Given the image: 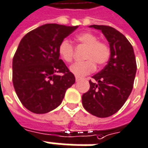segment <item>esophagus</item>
<instances>
[{
	"mask_svg": "<svg viewBox=\"0 0 148 148\" xmlns=\"http://www.w3.org/2000/svg\"><path fill=\"white\" fill-rule=\"evenodd\" d=\"M79 79H80V78H79V77H78V76H75V81L76 82L79 81Z\"/></svg>",
	"mask_w": 148,
	"mask_h": 148,
	"instance_id": "obj_1",
	"label": "esophagus"
}]
</instances>
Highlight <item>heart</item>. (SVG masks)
Here are the masks:
<instances>
[{
	"instance_id": "b5f03b06",
	"label": "heart",
	"mask_w": 148,
	"mask_h": 148,
	"mask_svg": "<svg viewBox=\"0 0 148 148\" xmlns=\"http://www.w3.org/2000/svg\"><path fill=\"white\" fill-rule=\"evenodd\" d=\"M75 41L79 46L87 48L85 52L84 62L73 64L70 72L75 76L82 77L90 74L95 69V64L102 67L107 63L110 58V47L105 42L99 41V38L90 32H84L77 34ZM74 46L68 39H64L58 47V53L64 61L70 63L74 58Z\"/></svg>"
}]
</instances>
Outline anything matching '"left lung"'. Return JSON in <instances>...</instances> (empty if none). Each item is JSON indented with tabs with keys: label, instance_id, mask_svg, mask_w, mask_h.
<instances>
[{
	"label": "left lung",
	"instance_id": "1",
	"mask_svg": "<svg viewBox=\"0 0 148 148\" xmlns=\"http://www.w3.org/2000/svg\"><path fill=\"white\" fill-rule=\"evenodd\" d=\"M102 31L109 42L110 58L104 69L92 76L90 89L82 96L87 112L98 117H107L117 113L132 90L136 73L134 50L125 36L114 27L91 25Z\"/></svg>",
	"mask_w": 148,
	"mask_h": 148
}]
</instances>
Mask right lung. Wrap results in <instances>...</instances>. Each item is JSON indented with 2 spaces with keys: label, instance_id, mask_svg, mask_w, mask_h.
<instances>
[{
  "label": "right lung",
  "instance_id": "1",
  "mask_svg": "<svg viewBox=\"0 0 148 148\" xmlns=\"http://www.w3.org/2000/svg\"><path fill=\"white\" fill-rule=\"evenodd\" d=\"M77 27L47 23L20 41L12 60V82L21 103L32 113L46 114L57 108L74 84L75 76L59 58L58 47Z\"/></svg>",
  "mask_w": 148,
  "mask_h": 148
}]
</instances>
